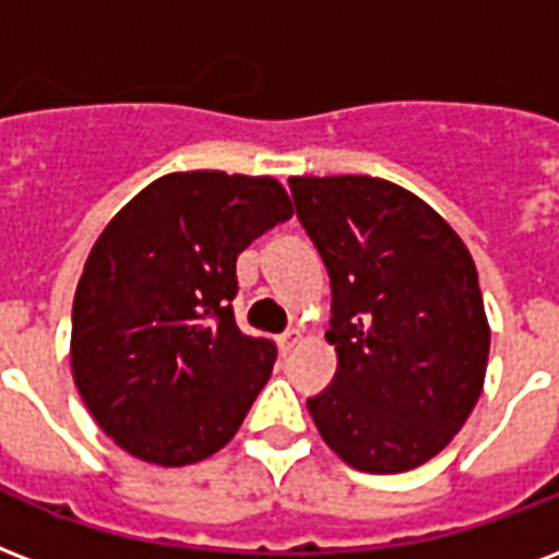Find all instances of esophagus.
Returning a JSON list of instances; mask_svg holds the SVG:
<instances>
[{
  "label": "esophagus",
  "instance_id": "esophagus-1",
  "mask_svg": "<svg viewBox=\"0 0 559 559\" xmlns=\"http://www.w3.org/2000/svg\"><path fill=\"white\" fill-rule=\"evenodd\" d=\"M299 341H301V334L296 332V329H290V332H287V334H281V337H278L281 353H284V355L293 353V349H296V346H299Z\"/></svg>",
  "mask_w": 559,
  "mask_h": 559
}]
</instances>
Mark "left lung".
<instances>
[{
	"label": "left lung",
	"instance_id": "left-lung-1",
	"mask_svg": "<svg viewBox=\"0 0 559 559\" xmlns=\"http://www.w3.org/2000/svg\"><path fill=\"white\" fill-rule=\"evenodd\" d=\"M290 189L332 278L337 376L308 412L349 468H417L465 427L486 382L491 332L474 258L391 180L290 177Z\"/></svg>",
	"mask_w": 559,
	"mask_h": 559
}]
</instances>
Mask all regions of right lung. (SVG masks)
<instances>
[{"label":"right lung","instance_id":"right-lung-1","mask_svg":"<svg viewBox=\"0 0 559 559\" xmlns=\"http://www.w3.org/2000/svg\"><path fill=\"white\" fill-rule=\"evenodd\" d=\"M290 216L275 177L175 171L103 227L73 296L70 373L130 456L186 468L237 436L275 364L234 320L237 258Z\"/></svg>","mask_w":559,"mask_h":559}]
</instances>
